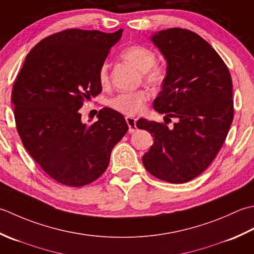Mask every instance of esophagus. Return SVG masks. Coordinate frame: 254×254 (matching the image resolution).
Listing matches in <instances>:
<instances>
[{
	"label": "esophagus",
	"instance_id": "esophagus-1",
	"mask_svg": "<svg viewBox=\"0 0 254 254\" xmlns=\"http://www.w3.org/2000/svg\"><path fill=\"white\" fill-rule=\"evenodd\" d=\"M136 118H133V117H130V116H127L126 117V122H127V125H128V127H129V129H128V131L130 132V133H132V132H134L137 130V126H136Z\"/></svg>",
	"mask_w": 254,
	"mask_h": 254
}]
</instances>
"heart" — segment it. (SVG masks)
I'll list each match as a JSON object with an SVG mask.
<instances>
[{"instance_id":"heart-1","label":"heart","mask_w":254,"mask_h":254,"mask_svg":"<svg viewBox=\"0 0 254 254\" xmlns=\"http://www.w3.org/2000/svg\"><path fill=\"white\" fill-rule=\"evenodd\" d=\"M121 56L124 60L141 72L143 80L148 84L159 85L163 81L164 70L162 66L154 64L157 59L156 54L146 46H129L122 51ZM98 80L103 86L108 83V70L106 64L101 65L100 71H98ZM148 98V92L144 90L120 93L110 101V106L113 110L125 114V115L133 116L142 112Z\"/></svg>"}]
</instances>
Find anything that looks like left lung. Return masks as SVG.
<instances>
[{
  "mask_svg": "<svg viewBox=\"0 0 254 254\" xmlns=\"http://www.w3.org/2000/svg\"><path fill=\"white\" fill-rule=\"evenodd\" d=\"M150 38L167 61L153 108L178 123L170 129L138 120L136 126L152 133L154 140L142 163L153 177L185 183L208 168L229 131L234 120L231 76L216 50L190 30L169 28Z\"/></svg>",
  "mask_w": 254,
  "mask_h": 254,
  "instance_id": "8db88e82",
  "label": "left lung"
}]
</instances>
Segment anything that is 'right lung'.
Here are the masks:
<instances>
[{
    "mask_svg": "<svg viewBox=\"0 0 254 254\" xmlns=\"http://www.w3.org/2000/svg\"><path fill=\"white\" fill-rule=\"evenodd\" d=\"M122 35L123 29H66L48 36L26 56L14 82L11 102L24 147L61 184L79 188L100 178L128 130L110 107L93 124L82 122L80 113L102 92L98 71Z\"/></svg>",
    "mask_w": 254,
    "mask_h": 254,
    "instance_id": "obj_1",
    "label": "right lung"
}]
</instances>
